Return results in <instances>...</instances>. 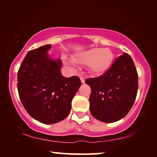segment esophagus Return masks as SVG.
<instances>
[{"label":"esophagus","mask_w":157,"mask_h":157,"mask_svg":"<svg viewBox=\"0 0 157 157\" xmlns=\"http://www.w3.org/2000/svg\"><path fill=\"white\" fill-rule=\"evenodd\" d=\"M80 79H81V83H85V79H84V78H83V76H81L80 77Z\"/></svg>","instance_id":"esophagus-1"}]
</instances>
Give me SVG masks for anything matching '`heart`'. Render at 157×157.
Returning a JSON list of instances; mask_svg holds the SVG:
<instances>
[{
    "mask_svg": "<svg viewBox=\"0 0 157 157\" xmlns=\"http://www.w3.org/2000/svg\"><path fill=\"white\" fill-rule=\"evenodd\" d=\"M73 59L77 63L88 65L91 74L98 75L106 72L110 68L113 60V53L109 48H93L76 53ZM63 61L73 68L76 67L75 61L71 59L65 57Z\"/></svg>",
    "mask_w": 157,
    "mask_h": 157,
    "instance_id": "1",
    "label": "heart"
}]
</instances>
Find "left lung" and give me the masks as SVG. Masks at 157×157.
Instances as JSON below:
<instances>
[{"mask_svg":"<svg viewBox=\"0 0 157 157\" xmlns=\"http://www.w3.org/2000/svg\"><path fill=\"white\" fill-rule=\"evenodd\" d=\"M90 86V111L96 119L112 123L123 119L136 99L138 74L127 53L117 58L101 76L86 79Z\"/></svg>","mask_w":157,"mask_h":157,"instance_id":"1","label":"left lung"}]
</instances>
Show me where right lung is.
I'll list each match as a JSON object with an SVG mask.
<instances>
[{
    "mask_svg": "<svg viewBox=\"0 0 157 157\" xmlns=\"http://www.w3.org/2000/svg\"><path fill=\"white\" fill-rule=\"evenodd\" d=\"M48 44L28 52L18 72V91L29 114L45 124L62 121L69 114L71 101L81 86L77 76L66 78L61 59H53Z\"/></svg>",
    "mask_w": 157,
    "mask_h": 157,
    "instance_id": "1",
    "label": "right lung"
}]
</instances>
